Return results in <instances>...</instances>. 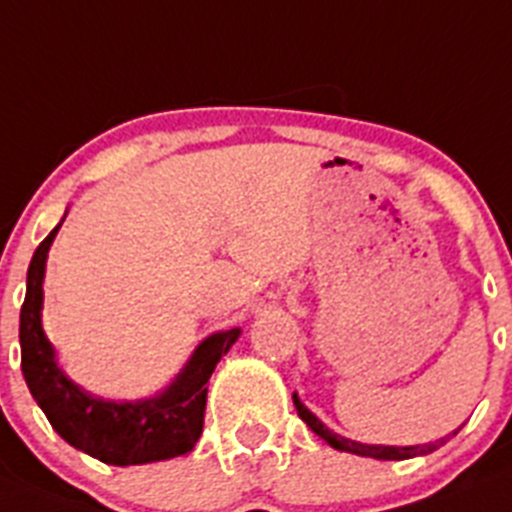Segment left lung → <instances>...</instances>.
I'll return each instance as SVG.
<instances>
[{"instance_id": "8db88e82", "label": "left lung", "mask_w": 512, "mask_h": 512, "mask_svg": "<svg viewBox=\"0 0 512 512\" xmlns=\"http://www.w3.org/2000/svg\"><path fill=\"white\" fill-rule=\"evenodd\" d=\"M294 407L296 412H299L301 420L306 422V425L311 427V432H316V435L321 437V440H326L332 447H337V450H344V452H352V455H362V457H374V460H410V457H417V455H427V452L435 450L437 445H442L445 440H437V442H430V445H417V447H384V445H362V442H352L347 440V437H339L334 435L332 430L326 425H321V420H316L314 415H311L309 410H306L304 405L299 402V397L294 394ZM455 435V432H452Z\"/></svg>"}]
</instances>
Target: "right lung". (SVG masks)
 <instances>
[{"instance_id": "right-lung-1", "label": "right lung", "mask_w": 512, "mask_h": 512, "mask_svg": "<svg viewBox=\"0 0 512 512\" xmlns=\"http://www.w3.org/2000/svg\"><path fill=\"white\" fill-rule=\"evenodd\" d=\"M57 231L60 226L34 251L27 271V296L19 314L22 372L29 392L62 440L107 465H143L186 455L203 432L208 377L241 332L228 329L208 337L178 379L158 397L135 405L90 397L62 374L42 332V279L47 251Z\"/></svg>"}]
</instances>
